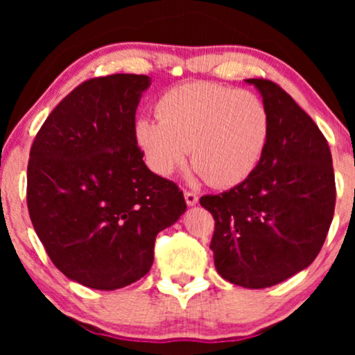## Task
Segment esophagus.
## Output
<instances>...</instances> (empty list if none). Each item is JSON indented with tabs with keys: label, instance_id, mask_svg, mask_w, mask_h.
<instances>
[{
	"label": "esophagus",
	"instance_id": "obj_1",
	"mask_svg": "<svg viewBox=\"0 0 355 355\" xmlns=\"http://www.w3.org/2000/svg\"><path fill=\"white\" fill-rule=\"evenodd\" d=\"M185 202L187 205H195V203L198 202V195L195 193V191H190V190H185Z\"/></svg>",
	"mask_w": 355,
	"mask_h": 355
}]
</instances>
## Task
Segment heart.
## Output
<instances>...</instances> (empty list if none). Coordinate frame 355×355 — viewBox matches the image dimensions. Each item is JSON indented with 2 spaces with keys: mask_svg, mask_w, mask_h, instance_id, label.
<instances>
[{
  "mask_svg": "<svg viewBox=\"0 0 355 355\" xmlns=\"http://www.w3.org/2000/svg\"><path fill=\"white\" fill-rule=\"evenodd\" d=\"M158 118L135 125L137 144L155 173L168 177L191 164L210 185L245 182L267 152L272 116L266 101L247 89L195 81L165 93Z\"/></svg>",
  "mask_w": 355,
  "mask_h": 355,
  "instance_id": "heart-1",
  "label": "heart"
}]
</instances>
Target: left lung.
<instances>
[{
	"label": "left lung",
	"instance_id": "obj_1",
	"mask_svg": "<svg viewBox=\"0 0 355 355\" xmlns=\"http://www.w3.org/2000/svg\"><path fill=\"white\" fill-rule=\"evenodd\" d=\"M272 116L267 152L245 182L200 205L215 220L210 248L229 282L266 288L319 255L336 207L332 155L319 126L270 80L250 78Z\"/></svg>",
	"mask_w": 355,
	"mask_h": 355
}]
</instances>
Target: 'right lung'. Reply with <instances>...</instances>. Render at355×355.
Segmentation results:
<instances>
[{
    "label": "right lung",
    "mask_w": 355,
    "mask_h": 355,
    "mask_svg": "<svg viewBox=\"0 0 355 355\" xmlns=\"http://www.w3.org/2000/svg\"><path fill=\"white\" fill-rule=\"evenodd\" d=\"M146 75L83 81L36 133L26 203L58 270L85 287L115 291L148 274L155 239L187 210L177 183L150 172L135 113Z\"/></svg>",
    "instance_id": "right-lung-1"
}]
</instances>
